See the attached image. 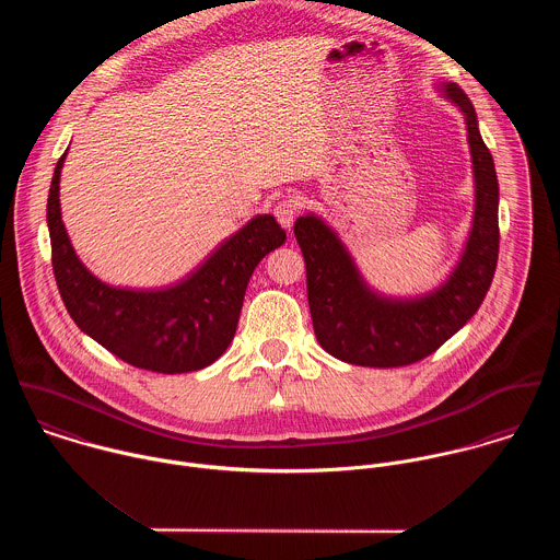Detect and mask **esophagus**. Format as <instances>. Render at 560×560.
Returning a JSON list of instances; mask_svg holds the SVG:
<instances>
[{"label": "esophagus", "instance_id": "34e87169", "mask_svg": "<svg viewBox=\"0 0 560 560\" xmlns=\"http://www.w3.org/2000/svg\"><path fill=\"white\" fill-rule=\"evenodd\" d=\"M295 213H298V202L293 198H282L276 207H273V215L278 220V224L287 231H291L293 226V220H295Z\"/></svg>", "mask_w": 560, "mask_h": 560}]
</instances>
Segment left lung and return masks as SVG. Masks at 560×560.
Listing matches in <instances>:
<instances>
[{"label":"left lung","instance_id":"left-lung-1","mask_svg":"<svg viewBox=\"0 0 560 560\" xmlns=\"http://www.w3.org/2000/svg\"><path fill=\"white\" fill-rule=\"evenodd\" d=\"M438 92L464 114L475 176V213L459 260L435 289L397 298L373 289L338 233L315 213L295 222L306 260L308 304L320 347L349 364L393 369L431 355L479 311L498 262V176L468 94L453 81Z\"/></svg>","mask_w":560,"mask_h":560}]
</instances>
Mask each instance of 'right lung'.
Instances as JSON below:
<instances>
[{"label": "right lung", "mask_w": 560, "mask_h": 560, "mask_svg": "<svg viewBox=\"0 0 560 560\" xmlns=\"http://www.w3.org/2000/svg\"><path fill=\"white\" fill-rule=\"evenodd\" d=\"M60 158L47 200L51 262L62 302L83 334L153 373H191L213 364L233 342L243 295L256 265L287 233L273 215H256L189 278L165 289H127L98 280L75 254L62 222Z\"/></svg>", "instance_id": "obj_1"}]
</instances>
